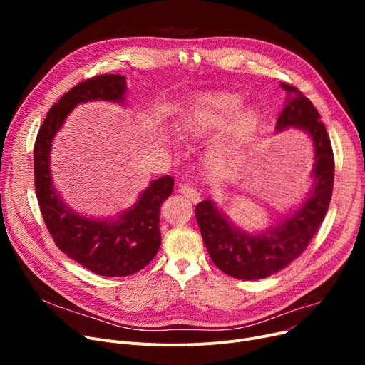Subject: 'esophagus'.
<instances>
[{"instance_id": "esophagus-1", "label": "esophagus", "mask_w": 365, "mask_h": 365, "mask_svg": "<svg viewBox=\"0 0 365 365\" xmlns=\"http://www.w3.org/2000/svg\"><path fill=\"white\" fill-rule=\"evenodd\" d=\"M180 192L186 198H189L190 201H194V202H198L201 200L200 190L197 187H194L192 185H189V183H180Z\"/></svg>"}]
</instances>
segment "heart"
Masks as SVG:
<instances>
[{
  "mask_svg": "<svg viewBox=\"0 0 365 365\" xmlns=\"http://www.w3.org/2000/svg\"><path fill=\"white\" fill-rule=\"evenodd\" d=\"M241 106L242 99L232 93L200 94L189 102L178 124L180 136L187 140H202L227 128L205 153L207 163L222 173L238 165L259 127V110L248 106L240 111Z\"/></svg>",
  "mask_w": 365,
  "mask_h": 365,
  "instance_id": "obj_1",
  "label": "heart"
}]
</instances>
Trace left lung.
<instances>
[{
    "mask_svg": "<svg viewBox=\"0 0 365 365\" xmlns=\"http://www.w3.org/2000/svg\"><path fill=\"white\" fill-rule=\"evenodd\" d=\"M285 106L277 131L297 128L314 148L311 192L293 212L259 232H247L231 222L212 200L195 207V216L210 257L222 272L238 279H262L277 274L308 247L327 213L334 182V157L329 133L312 102L296 87L282 83Z\"/></svg>",
    "mask_w": 365,
    "mask_h": 365,
    "instance_id": "8db88e82",
    "label": "left lung"
}]
</instances>
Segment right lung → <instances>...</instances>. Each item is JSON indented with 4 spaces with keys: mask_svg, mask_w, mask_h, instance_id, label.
Masks as SVG:
<instances>
[{
    "mask_svg": "<svg viewBox=\"0 0 365 365\" xmlns=\"http://www.w3.org/2000/svg\"><path fill=\"white\" fill-rule=\"evenodd\" d=\"M123 75H98L65 93L51 106L34 146L35 192L46 226L56 245L91 272L102 277H127L139 272L155 257L161 245L160 208L171 195L175 180L163 176L142 190L138 201L113 217H86L63 202L50 171L53 139L72 109L86 102L125 103Z\"/></svg>",
    "mask_w": 365,
    "mask_h": 365,
    "instance_id": "add662e5",
    "label": "right lung"
}]
</instances>
